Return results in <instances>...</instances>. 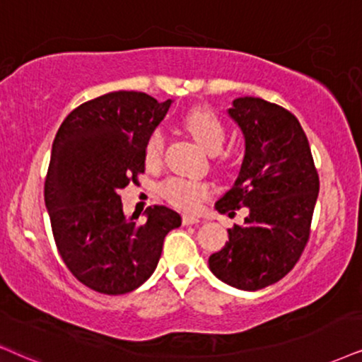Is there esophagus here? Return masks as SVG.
<instances>
[{"label":"esophagus","mask_w":362,"mask_h":362,"mask_svg":"<svg viewBox=\"0 0 362 362\" xmlns=\"http://www.w3.org/2000/svg\"><path fill=\"white\" fill-rule=\"evenodd\" d=\"M182 221H184V226H197V223L200 222V218L199 217H194V215L185 214Z\"/></svg>","instance_id":"1"}]
</instances>
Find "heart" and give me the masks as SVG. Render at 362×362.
I'll return each mask as SVG.
<instances>
[{"label":"heart","instance_id":"b5f03b06","mask_svg":"<svg viewBox=\"0 0 362 362\" xmlns=\"http://www.w3.org/2000/svg\"><path fill=\"white\" fill-rule=\"evenodd\" d=\"M185 127L197 144L209 153L221 152L223 141H226V127L215 113L205 108H194L187 113ZM163 148H165V134L162 128L153 130L145 144V160L150 165H157L163 157ZM210 187L205 182L194 180V178L185 177H170L163 182L162 194L172 204L184 209H194L197 204L207 197Z\"/></svg>","mask_w":362,"mask_h":362}]
</instances>
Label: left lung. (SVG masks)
<instances>
[{
    "label": "left lung",
    "instance_id": "1",
    "mask_svg": "<svg viewBox=\"0 0 362 362\" xmlns=\"http://www.w3.org/2000/svg\"><path fill=\"white\" fill-rule=\"evenodd\" d=\"M227 113L244 135L245 152L234 185L215 209L247 207L249 215L244 226L228 228V240L210 255L209 267L235 289L259 291L281 281L303 254L319 177L308 136L286 108L240 97Z\"/></svg>",
    "mask_w": 362,
    "mask_h": 362
}]
</instances>
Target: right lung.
Returning <instances> with one entry per match:
<instances>
[{"instance_id":"obj_1","label":"right lung","mask_w":362,"mask_h":362,"mask_svg":"<svg viewBox=\"0 0 362 362\" xmlns=\"http://www.w3.org/2000/svg\"><path fill=\"white\" fill-rule=\"evenodd\" d=\"M172 100L140 91H113L65 118L53 140L47 205L54 244L81 284L108 296L132 292L152 276L163 239L182 218L165 205L127 217L120 189L145 170V144Z\"/></svg>"}]
</instances>
